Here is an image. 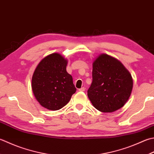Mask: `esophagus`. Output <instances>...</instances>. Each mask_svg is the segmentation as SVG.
Segmentation results:
<instances>
[{
	"label": "esophagus",
	"instance_id": "34e87169",
	"mask_svg": "<svg viewBox=\"0 0 154 154\" xmlns=\"http://www.w3.org/2000/svg\"><path fill=\"white\" fill-rule=\"evenodd\" d=\"M85 88L84 87H81V89H79V91H85Z\"/></svg>",
	"mask_w": 154,
	"mask_h": 154
}]
</instances>
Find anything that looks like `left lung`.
Instances as JSON below:
<instances>
[{
	"label": "left lung",
	"instance_id": "8db88e82",
	"mask_svg": "<svg viewBox=\"0 0 154 154\" xmlns=\"http://www.w3.org/2000/svg\"><path fill=\"white\" fill-rule=\"evenodd\" d=\"M92 77L87 95L96 109L113 112L125 104L133 88V79L121 62L102 54L93 63Z\"/></svg>",
	"mask_w": 154,
	"mask_h": 154
}]
</instances>
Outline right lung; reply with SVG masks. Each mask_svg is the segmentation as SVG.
I'll return each mask as SVG.
<instances>
[{
  "label": "right lung",
  "mask_w": 154,
  "mask_h": 154,
  "mask_svg": "<svg viewBox=\"0 0 154 154\" xmlns=\"http://www.w3.org/2000/svg\"><path fill=\"white\" fill-rule=\"evenodd\" d=\"M67 61L58 53L45 57L32 77V89L42 106L59 110L67 105L76 91L73 77L66 71Z\"/></svg>",
  "instance_id": "obj_1"
}]
</instances>
